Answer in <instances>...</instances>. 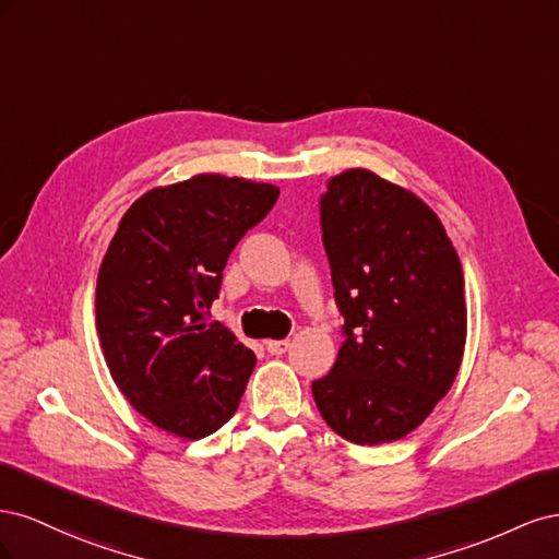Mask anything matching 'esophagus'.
<instances>
[{
  "instance_id": "obj_1",
  "label": "esophagus",
  "mask_w": 559,
  "mask_h": 559,
  "mask_svg": "<svg viewBox=\"0 0 559 559\" xmlns=\"http://www.w3.org/2000/svg\"><path fill=\"white\" fill-rule=\"evenodd\" d=\"M265 349L270 354H275V357H280V354L289 349V341H265Z\"/></svg>"
}]
</instances>
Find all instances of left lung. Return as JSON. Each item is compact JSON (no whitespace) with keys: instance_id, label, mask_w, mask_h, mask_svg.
Returning a JSON list of instances; mask_svg holds the SVG:
<instances>
[{"instance_id":"1","label":"left lung","mask_w":559,"mask_h":559,"mask_svg":"<svg viewBox=\"0 0 559 559\" xmlns=\"http://www.w3.org/2000/svg\"><path fill=\"white\" fill-rule=\"evenodd\" d=\"M343 347L312 382L326 425L357 445L392 443L452 386L466 343L464 273L417 195L347 170L319 198Z\"/></svg>"}]
</instances>
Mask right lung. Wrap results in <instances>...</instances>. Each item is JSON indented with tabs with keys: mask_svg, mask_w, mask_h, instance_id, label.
Returning a JSON list of instances; mask_svg holds the SVG:
<instances>
[{
	"mask_svg": "<svg viewBox=\"0 0 559 559\" xmlns=\"http://www.w3.org/2000/svg\"><path fill=\"white\" fill-rule=\"evenodd\" d=\"M280 189L198 175L144 193L99 265L95 324L114 382L156 427L198 441L235 415L257 354L207 321L224 267Z\"/></svg>",
	"mask_w": 559,
	"mask_h": 559,
	"instance_id": "obj_1",
	"label": "right lung"
}]
</instances>
